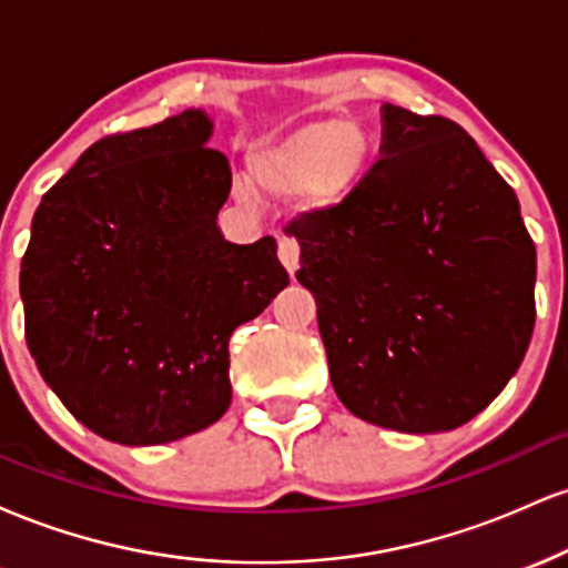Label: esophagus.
<instances>
[{
	"mask_svg": "<svg viewBox=\"0 0 568 568\" xmlns=\"http://www.w3.org/2000/svg\"><path fill=\"white\" fill-rule=\"evenodd\" d=\"M277 256H280V262H283V266L285 270L291 272H296L298 270V245H296V240L293 237H280V243H277Z\"/></svg>",
	"mask_w": 568,
	"mask_h": 568,
	"instance_id": "esophagus-1",
	"label": "esophagus"
}]
</instances>
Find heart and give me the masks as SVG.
<instances>
[{"label": "heart", "instance_id": "heart-1", "mask_svg": "<svg viewBox=\"0 0 568 568\" xmlns=\"http://www.w3.org/2000/svg\"><path fill=\"white\" fill-rule=\"evenodd\" d=\"M368 168V141L342 120H312L264 141L247 160V181L258 194L288 200L306 192L317 205L344 200ZM247 197V189H240Z\"/></svg>", "mask_w": 568, "mask_h": 568}]
</instances>
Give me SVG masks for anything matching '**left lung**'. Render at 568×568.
<instances>
[{"instance_id": "obj_1", "label": "left lung", "mask_w": 568, "mask_h": 568, "mask_svg": "<svg viewBox=\"0 0 568 568\" xmlns=\"http://www.w3.org/2000/svg\"><path fill=\"white\" fill-rule=\"evenodd\" d=\"M302 247L338 400L397 433H443L529 349L537 251L513 186L465 128L384 103L382 160L338 205L285 226Z\"/></svg>"}]
</instances>
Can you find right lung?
<instances>
[{"label": "right lung", "mask_w": 568, "mask_h": 568, "mask_svg": "<svg viewBox=\"0 0 568 568\" xmlns=\"http://www.w3.org/2000/svg\"><path fill=\"white\" fill-rule=\"evenodd\" d=\"M200 109L95 141L44 192L21 262L26 344L74 419L125 446L205 429L230 336L288 285L275 237L234 245L232 168Z\"/></svg>", "instance_id": "add662e5"}]
</instances>
